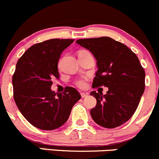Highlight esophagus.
Segmentation results:
<instances>
[{
    "label": "esophagus",
    "mask_w": 159,
    "mask_h": 159,
    "mask_svg": "<svg viewBox=\"0 0 159 159\" xmlns=\"http://www.w3.org/2000/svg\"><path fill=\"white\" fill-rule=\"evenodd\" d=\"M81 96L82 98H85V97H88V93H81Z\"/></svg>",
    "instance_id": "34e87169"
}]
</instances>
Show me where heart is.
Instances as JSON below:
<instances>
[{
	"label": "heart",
	"instance_id": "heart-1",
	"mask_svg": "<svg viewBox=\"0 0 159 159\" xmlns=\"http://www.w3.org/2000/svg\"><path fill=\"white\" fill-rule=\"evenodd\" d=\"M81 51H85V50H81ZM80 51V52H81ZM87 81H88V78L84 77V78H80V79L77 80L75 81V84L77 87H78L79 88L84 89L87 87Z\"/></svg>",
	"mask_w": 159,
	"mask_h": 159
}]
</instances>
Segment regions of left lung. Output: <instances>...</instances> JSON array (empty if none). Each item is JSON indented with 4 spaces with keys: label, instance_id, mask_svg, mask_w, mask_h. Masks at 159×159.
<instances>
[{
    "label": "left lung",
    "instance_id": "8db88e82",
    "mask_svg": "<svg viewBox=\"0 0 159 159\" xmlns=\"http://www.w3.org/2000/svg\"><path fill=\"white\" fill-rule=\"evenodd\" d=\"M97 60L98 70L93 88L108 87L106 95L90 93L97 105L90 110L93 121L106 128H115L134 114L145 90V71L138 57L126 45L109 37L77 40Z\"/></svg>",
    "mask_w": 159,
    "mask_h": 159
}]
</instances>
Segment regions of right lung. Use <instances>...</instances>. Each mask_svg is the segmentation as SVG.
I'll list each match as a JSON object with an SVG mask.
<instances>
[{
	"mask_svg": "<svg viewBox=\"0 0 159 159\" xmlns=\"http://www.w3.org/2000/svg\"><path fill=\"white\" fill-rule=\"evenodd\" d=\"M74 39H50L29 48L18 60L13 75V98L19 110L33 126L51 130L63 125L73 106L81 99L78 90L66 87L62 93L52 91L59 79L58 61Z\"/></svg>",
	"mask_w": 159,
	"mask_h": 159,
	"instance_id": "1",
	"label": "right lung"
}]
</instances>
